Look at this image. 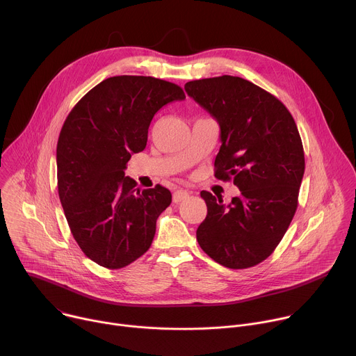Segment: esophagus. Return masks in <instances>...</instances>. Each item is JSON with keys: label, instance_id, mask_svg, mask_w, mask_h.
Segmentation results:
<instances>
[{"label": "esophagus", "instance_id": "obj_1", "mask_svg": "<svg viewBox=\"0 0 356 356\" xmlns=\"http://www.w3.org/2000/svg\"><path fill=\"white\" fill-rule=\"evenodd\" d=\"M188 196H189V192H188V191L178 189V191H175L174 195H172V202H174V203H179V202L185 200Z\"/></svg>", "mask_w": 356, "mask_h": 356}]
</instances>
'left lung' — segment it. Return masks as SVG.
Wrapping results in <instances>:
<instances>
[{
	"mask_svg": "<svg viewBox=\"0 0 356 356\" xmlns=\"http://www.w3.org/2000/svg\"><path fill=\"white\" fill-rule=\"evenodd\" d=\"M185 92L220 125L214 177L241 191L228 204L200 192L207 216L196 239L221 266H256L277 248L298 207L305 154L296 124L277 97L238 76L192 81Z\"/></svg>",
	"mask_w": 356,
	"mask_h": 356,
	"instance_id": "8db88e82",
	"label": "left lung"
}]
</instances>
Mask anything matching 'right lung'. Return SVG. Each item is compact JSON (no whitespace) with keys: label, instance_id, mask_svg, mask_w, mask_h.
I'll return each mask as SVG.
<instances>
[{"label":"right lung","instance_id":"add662e5","mask_svg":"<svg viewBox=\"0 0 356 356\" xmlns=\"http://www.w3.org/2000/svg\"><path fill=\"white\" fill-rule=\"evenodd\" d=\"M184 90L152 76H113L88 92L67 117L57 145L60 200L71 232L95 263L122 268L150 248L171 192L136 188L125 177L146 147L154 114Z\"/></svg>","mask_w":356,"mask_h":356}]
</instances>
